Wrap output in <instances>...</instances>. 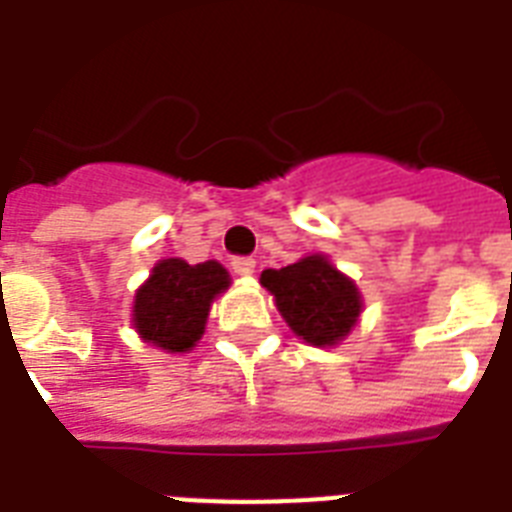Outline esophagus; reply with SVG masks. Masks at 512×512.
Returning <instances> with one entry per match:
<instances>
[{"label": "esophagus", "mask_w": 512, "mask_h": 512, "mask_svg": "<svg viewBox=\"0 0 512 512\" xmlns=\"http://www.w3.org/2000/svg\"><path fill=\"white\" fill-rule=\"evenodd\" d=\"M231 268L236 276H252L255 273V260L252 257H233Z\"/></svg>", "instance_id": "1"}]
</instances>
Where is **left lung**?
I'll return each mask as SVG.
<instances>
[{"instance_id": "obj_1", "label": "left lung", "mask_w": 512, "mask_h": 512, "mask_svg": "<svg viewBox=\"0 0 512 512\" xmlns=\"http://www.w3.org/2000/svg\"><path fill=\"white\" fill-rule=\"evenodd\" d=\"M263 284L276 308L300 340L329 348L350 335L361 313V292L324 255H308L297 263L263 271Z\"/></svg>"}]
</instances>
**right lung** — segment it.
<instances>
[{"instance_id":"add662e5","label":"right lung","mask_w":512,"mask_h":512,"mask_svg":"<svg viewBox=\"0 0 512 512\" xmlns=\"http://www.w3.org/2000/svg\"><path fill=\"white\" fill-rule=\"evenodd\" d=\"M228 287L231 276L217 260L199 265H188L180 257L159 260L135 292L132 327L156 348L188 353L204 335L212 300Z\"/></svg>"}]
</instances>
